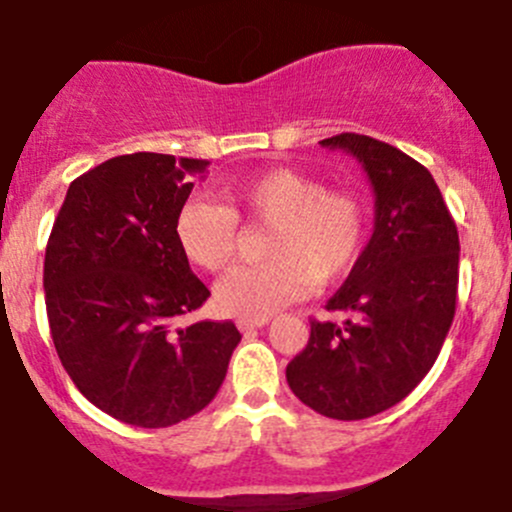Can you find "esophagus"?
<instances>
[{"mask_svg":"<svg viewBox=\"0 0 512 512\" xmlns=\"http://www.w3.org/2000/svg\"><path fill=\"white\" fill-rule=\"evenodd\" d=\"M267 322H270V317H240V320H237V327H240L242 332H250L257 330V327H265Z\"/></svg>","mask_w":512,"mask_h":512,"instance_id":"34e87169","label":"esophagus"}]
</instances>
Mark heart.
<instances>
[{
  "mask_svg": "<svg viewBox=\"0 0 512 512\" xmlns=\"http://www.w3.org/2000/svg\"><path fill=\"white\" fill-rule=\"evenodd\" d=\"M237 222L270 227L260 265L237 267L217 287V302L240 317H270L302 300L315 285L350 275L367 240V207L352 192L330 190L290 167L260 172L222 190V205L190 200L180 207L175 235L192 265L205 272L230 267Z\"/></svg>",
  "mask_w": 512,
  "mask_h": 512,
  "instance_id": "1",
  "label": "heart"
}]
</instances>
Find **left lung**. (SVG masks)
<instances>
[{
  "label": "left lung",
  "instance_id": "obj_1",
  "mask_svg": "<svg viewBox=\"0 0 512 512\" xmlns=\"http://www.w3.org/2000/svg\"><path fill=\"white\" fill-rule=\"evenodd\" d=\"M375 190V230L345 285L327 300L342 322H310L287 385L315 413L362 420L408 398L428 375L455 317L458 227L420 162L388 142L342 132Z\"/></svg>",
  "mask_w": 512,
  "mask_h": 512
}]
</instances>
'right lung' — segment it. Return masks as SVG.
Wrapping results in <instances>:
<instances>
[{
	"instance_id": "obj_1",
	"label": "right lung",
	"mask_w": 512,
	"mask_h": 512,
	"mask_svg": "<svg viewBox=\"0 0 512 512\" xmlns=\"http://www.w3.org/2000/svg\"><path fill=\"white\" fill-rule=\"evenodd\" d=\"M210 162L112 157L69 185L44 255L49 330L64 370L102 413L170 428L212 403L242 335L180 320L210 297L175 235L190 177Z\"/></svg>"
}]
</instances>
